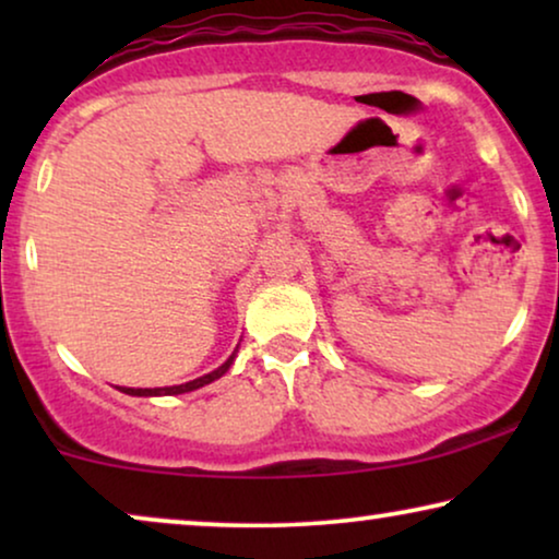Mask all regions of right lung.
Returning <instances> with one entry per match:
<instances>
[{
  "instance_id": "1",
  "label": "right lung",
  "mask_w": 559,
  "mask_h": 559,
  "mask_svg": "<svg viewBox=\"0 0 559 559\" xmlns=\"http://www.w3.org/2000/svg\"><path fill=\"white\" fill-rule=\"evenodd\" d=\"M236 350H239V346L234 348V354L228 356L226 361L221 364L216 371L203 373V377H198V379H193V381H186V384H178V386H157V389H129V386H117V389H119V392L129 394V396H170V394L195 392V389H201V386H205V384H211V381L221 379L228 369H231V364H234V358H236Z\"/></svg>"
}]
</instances>
